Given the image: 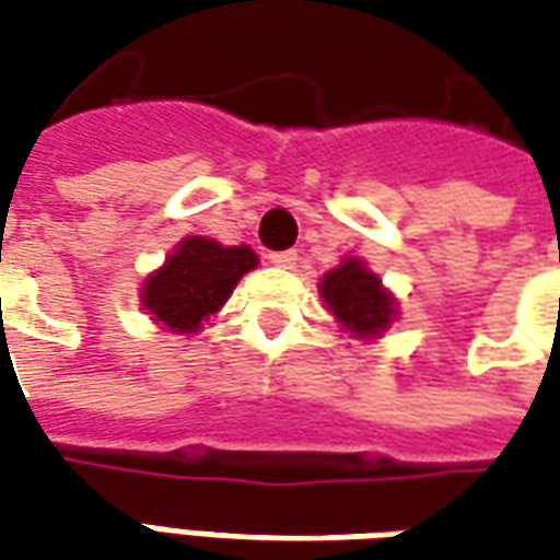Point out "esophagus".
Masks as SVG:
<instances>
[{
    "label": "esophagus",
    "mask_w": 560,
    "mask_h": 560,
    "mask_svg": "<svg viewBox=\"0 0 560 560\" xmlns=\"http://www.w3.org/2000/svg\"><path fill=\"white\" fill-rule=\"evenodd\" d=\"M296 260H300V255H296L293 248H288V252H272V255H269V264L281 269L296 267Z\"/></svg>",
    "instance_id": "esophagus-1"
}]
</instances>
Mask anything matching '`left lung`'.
Returning a JSON list of instances; mask_svg holds the SVG:
<instances>
[{
	"mask_svg": "<svg viewBox=\"0 0 560 560\" xmlns=\"http://www.w3.org/2000/svg\"><path fill=\"white\" fill-rule=\"evenodd\" d=\"M320 296L341 327L360 339L384 336L396 320V296L357 257H345L320 279Z\"/></svg>",
	"mask_w": 560,
	"mask_h": 560,
	"instance_id": "8db88e82",
	"label": "left lung"
}]
</instances>
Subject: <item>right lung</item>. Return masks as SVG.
Segmentation results:
<instances>
[{"label": "right lung", "instance_id": "right-lung-1", "mask_svg": "<svg viewBox=\"0 0 560 560\" xmlns=\"http://www.w3.org/2000/svg\"><path fill=\"white\" fill-rule=\"evenodd\" d=\"M255 267L257 255L248 245L188 236L140 288V303L164 329L197 332L209 315L228 303L236 281Z\"/></svg>", "mask_w": 560, "mask_h": 560}]
</instances>
